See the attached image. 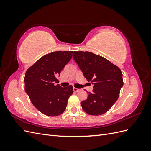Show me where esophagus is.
Segmentation results:
<instances>
[{"instance_id":"obj_1","label":"esophagus","mask_w":151,"mask_h":151,"mask_svg":"<svg viewBox=\"0 0 151 151\" xmlns=\"http://www.w3.org/2000/svg\"><path fill=\"white\" fill-rule=\"evenodd\" d=\"M81 89H77L76 88H74V92H78V91H79Z\"/></svg>"}]
</instances>
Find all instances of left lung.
Wrapping results in <instances>:
<instances>
[{"mask_svg": "<svg viewBox=\"0 0 151 151\" xmlns=\"http://www.w3.org/2000/svg\"><path fill=\"white\" fill-rule=\"evenodd\" d=\"M73 58L88 82L94 84L93 93L81 103L84 111L91 115L106 113L117 101L123 86L119 67L105 58L89 52H74Z\"/></svg>", "mask_w": 151, "mask_h": 151, "instance_id": "8db88e82", "label": "left lung"}]
</instances>
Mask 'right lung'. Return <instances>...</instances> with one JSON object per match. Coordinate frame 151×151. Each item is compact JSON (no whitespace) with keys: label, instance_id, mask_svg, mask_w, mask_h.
Here are the masks:
<instances>
[{"label":"right lung","instance_id":"add662e5","mask_svg":"<svg viewBox=\"0 0 151 151\" xmlns=\"http://www.w3.org/2000/svg\"><path fill=\"white\" fill-rule=\"evenodd\" d=\"M72 51H57L41 57L27 70L25 91L31 103L45 115H61L66 108L68 99L74 93L70 85L62 88L57 77L72 57Z\"/></svg>","mask_w":151,"mask_h":151}]
</instances>
